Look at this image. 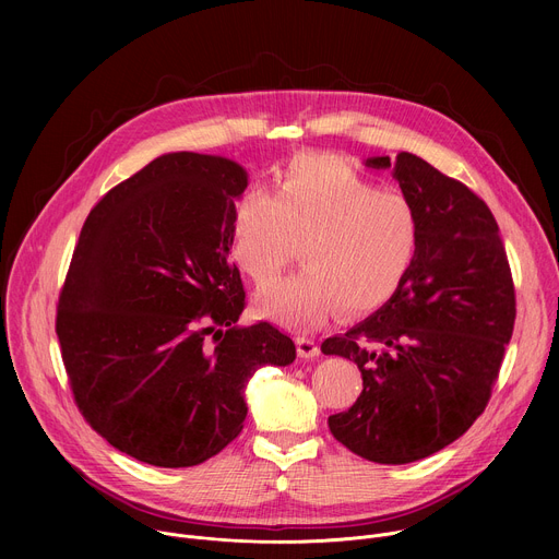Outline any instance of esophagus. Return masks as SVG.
<instances>
[{
  "instance_id": "1",
  "label": "esophagus",
  "mask_w": 559,
  "mask_h": 559,
  "mask_svg": "<svg viewBox=\"0 0 559 559\" xmlns=\"http://www.w3.org/2000/svg\"><path fill=\"white\" fill-rule=\"evenodd\" d=\"M296 352L300 358H313L321 354V347L309 336H296Z\"/></svg>"
}]
</instances>
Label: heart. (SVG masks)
<instances>
[{
    "instance_id": "b5f03b06",
    "label": "heart",
    "mask_w": 559,
    "mask_h": 559,
    "mask_svg": "<svg viewBox=\"0 0 559 559\" xmlns=\"http://www.w3.org/2000/svg\"><path fill=\"white\" fill-rule=\"evenodd\" d=\"M298 254L302 267L257 305L289 328H313L341 305L367 313L401 289L418 252V214L395 190H378L330 154H300L278 175L274 197L250 190L231 216V257L257 285Z\"/></svg>"
}]
</instances>
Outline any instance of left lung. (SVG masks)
<instances>
[{
  "instance_id": "1",
  "label": "left lung",
  "mask_w": 559,
  "mask_h": 559,
  "mask_svg": "<svg viewBox=\"0 0 559 559\" xmlns=\"http://www.w3.org/2000/svg\"><path fill=\"white\" fill-rule=\"evenodd\" d=\"M418 214V252L367 321L328 338L323 354L358 365L362 393L330 431L378 464L423 460L480 418L515 325V287L489 205L425 158L376 156Z\"/></svg>"
}]
</instances>
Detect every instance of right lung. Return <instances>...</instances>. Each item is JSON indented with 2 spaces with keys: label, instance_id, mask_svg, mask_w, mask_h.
Masks as SVG:
<instances>
[{
  "label": "right lung",
  "instance_id": "add662e5",
  "mask_svg": "<svg viewBox=\"0 0 559 559\" xmlns=\"http://www.w3.org/2000/svg\"><path fill=\"white\" fill-rule=\"evenodd\" d=\"M248 175L229 158H154L91 210L59 294L55 332L72 401L115 449L145 464L205 462L243 429V391L296 358L261 321L229 263Z\"/></svg>",
  "mask_w": 559,
  "mask_h": 559
}]
</instances>
